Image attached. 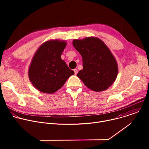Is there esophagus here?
Wrapping results in <instances>:
<instances>
[{
	"mask_svg": "<svg viewBox=\"0 0 149 149\" xmlns=\"http://www.w3.org/2000/svg\"><path fill=\"white\" fill-rule=\"evenodd\" d=\"M74 72L75 75H77V73H78V70H77V69H74Z\"/></svg>",
	"mask_w": 149,
	"mask_h": 149,
	"instance_id": "obj_1",
	"label": "esophagus"
}]
</instances>
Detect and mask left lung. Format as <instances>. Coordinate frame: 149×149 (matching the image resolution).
I'll list each match as a JSON object with an SVG mask.
<instances>
[{
  "label": "left lung",
  "instance_id": "obj_1",
  "mask_svg": "<svg viewBox=\"0 0 149 149\" xmlns=\"http://www.w3.org/2000/svg\"><path fill=\"white\" fill-rule=\"evenodd\" d=\"M72 44L82 58L83 68L77 77L94 91L107 90L118 74L117 62L109 48L95 37L75 39Z\"/></svg>",
  "mask_w": 149,
  "mask_h": 149
}]
</instances>
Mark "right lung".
Here are the masks:
<instances>
[{
  "label": "right lung",
  "instance_id": "right-lung-1",
  "mask_svg": "<svg viewBox=\"0 0 149 149\" xmlns=\"http://www.w3.org/2000/svg\"><path fill=\"white\" fill-rule=\"evenodd\" d=\"M66 45L65 41L48 40L36 52L28 75L33 86L40 92L48 94L56 92L74 74L61 58Z\"/></svg>",
  "mask_w": 149,
  "mask_h": 149
}]
</instances>
